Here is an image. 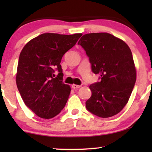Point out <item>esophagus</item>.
Returning a JSON list of instances; mask_svg holds the SVG:
<instances>
[{
	"instance_id": "1",
	"label": "esophagus",
	"mask_w": 152,
	"mask_h": 152,
	"mask_svg": "<svg viewBox=\"0 0 152 152\" xmlns=\"http://www.w3.org/2000/svg\"><path fill=\"white\" fill-rule=\"evenodd\" d=\"M81 85H77V84H72V88L74 89H77L79 88H80Z\"/></svg>"
}]
</instances>
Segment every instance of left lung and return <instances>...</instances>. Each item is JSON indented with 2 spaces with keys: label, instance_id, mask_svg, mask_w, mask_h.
Segmentation results:
<instances>
[{
  "label": "left lung",
  "instance_id": "8db88e82",
  "mask_svg": "<svg viewBox=\"0 0 152 152\" xmlns=\"http://www.w3.org/2000/svg\"><path fill=\"white\" fill-rule=\"evenodd\" d=\"M100 81L90 85L92 95L86 108L100 118L118 114L128 102L136 80L132 51L121 39L109 33H90L79 41Z\"/></svg>",
  "mask_w": 152,
  "mask_h": 152
}]
</instances>
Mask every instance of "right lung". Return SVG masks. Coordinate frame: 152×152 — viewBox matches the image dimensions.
Listing matches in <instances>:
<instances>
[{"mask_svg": "<svg viewBox=\"0 0 152 152\" xmlns=\"http://www.w3.org/2000/svg\"><path fill=\"white\" fill-rule=\"evenodd\" d=\"M81 36L44 33L30 40L20 52L16 85L25 104L39 117L54 118L65 107L70 87L62 82L60 63ZM56 70L59 73L54 78Z\"/></svg>", "mask_w": 152, "mask_h": 152, "instance_id": "add662e5", "label": "right lung"}]
</instances>
